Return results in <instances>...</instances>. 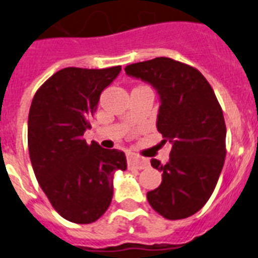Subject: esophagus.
Masks as SVG:
<instances>
[{
    "label": "esophagus",
    "instance_id": "34e87169",
    "mask_svg": "<svg viewBox=\"0 0 258 258\" xmlns=\"http://www.w3.org/2000/svg\"><path fill=\"white\" fill-rule=\"evenodd\" d=\"M127 166L131 168H137V169H144L149 166V162L144 158H140L137 155H133V154H129L127 155Z\"/></svg>",
    "mask_w": 258,
    "mask_h": 258
}]
</instances>
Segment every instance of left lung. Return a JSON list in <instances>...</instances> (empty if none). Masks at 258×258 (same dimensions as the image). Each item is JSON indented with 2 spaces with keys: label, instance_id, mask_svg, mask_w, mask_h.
I'll use <instances>...</instances> for the list:
<instances>
[{
  "label": "left lung",
  "instance_id": "left-lung-1",
  "mask_svg": "<svg viewBox=\"0 0 258 258\" xmlns=\"http://www.w3.org/2000/svg\"><path fill=\"white\" fill-rule=\"evenodd\" d=\"M125 73L156 90V127L162 144H171L166 164L151 159L162 184L147 192V201L171 221L190 217L214 192L226 158V124L217 96L197 69L168 57L132 63Z\"/></svg>",
  "mask_w": 258,
  "mask_h": 258
}]
</instances>
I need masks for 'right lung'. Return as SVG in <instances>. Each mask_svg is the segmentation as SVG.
I'll list each match as a JSON object with an SVG mask.
<instances>
[{"mask_svg":"<svg viewBox=\"0 0 258 258\" xmlns=\"http://www.w3.org/2000/svg\"><path fill=\"white\" fill-rule=\"evenodd\" d=\"M120 72L121 66L65 68L43 83L31 103V164L54 210L73 223L98 221L111 205L114 172L126 169L122 151L83 138L100 94Z\"/></svg>","mask_w":258,"mask_h":258,"instance_id":"obj_1","label":"right lung"}]
</instances>
